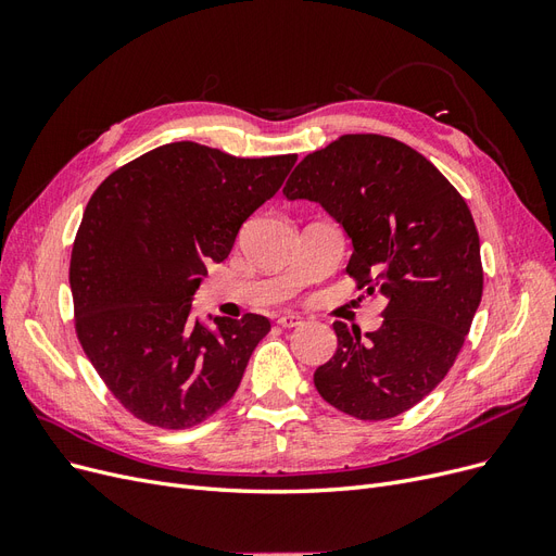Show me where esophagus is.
Returning a JSON list of instances; mask_svg holds the SVG:
<instances>
[{"label":"esophagus","mask_w":556,"mask_h":556,"mask_svg":"<svg viewBox=\"0 0 556 556\" xmlns=\"http://www.w3.org/2000/svg\"><path fill=\"white\" fill-rule=\"evenodd\" d=\"M278 325L285 327V329H292V327L304 325V319H301L299 315H292V313H282V315L278 317Z\"/></svg>","instance_id":"esophagus-1"}]
</instances>
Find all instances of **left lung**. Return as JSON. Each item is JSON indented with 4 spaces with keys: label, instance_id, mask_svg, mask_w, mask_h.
Returning a JSON list of instances; mask_svg holds the SVG:
<instances>
[{
    "label": "left lung",
    "instance_id": "left-lung-1",
    "mask_svg": "<svg viewBox=\"0 0 556 556\" xmlns=\"http://www.w3.org/2000/svg\"><path fill=\"white\" fill-rule=\"evenodd\" d=\"M282 194L323 206L352 241L345 271L387 299L378 331L333 323L319 396L357 419L413 408L457 359L482 299L480 239L464 197L410 146L343 134L306 155Z\"/></svg>",
    "mask_w": 556,
    "mask_h": 556
}]
</instances>
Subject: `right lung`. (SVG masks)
Segmentation results:
<instances>
[{
  "label": "right lung",
  "instance_id": "right-lung-1",
  "mask_svg": "<svg viewBox=\"0 0 556 556\" xmlns=\"http://www.w3.org/2000/svg\"><path fill=\"white\" fill-rule=\"evenodd\" d=\"M294 162L176 141L121 166L90 197L70 266L76 333L134 417L190 429L239 390L271 323L208 315L215 327H206L192 299Z\"/></svg>",
  "mask_w": 556,
  "mask_h": 556
}]
</instances>
